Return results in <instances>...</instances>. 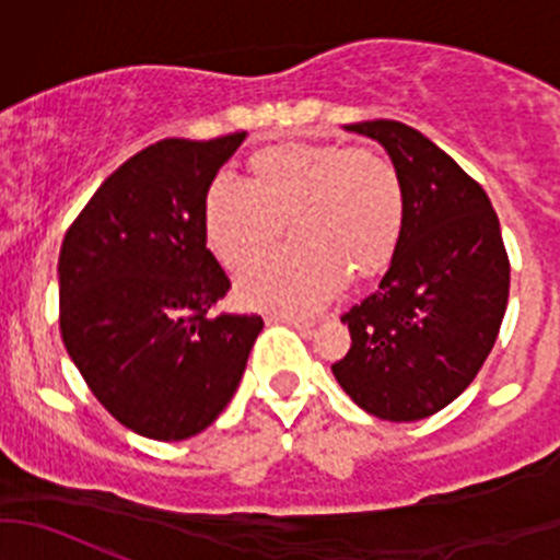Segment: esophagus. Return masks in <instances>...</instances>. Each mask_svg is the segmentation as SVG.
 I'll return each instance as SVG.
<instances>
[{
  "mask_svg": "<svg viewBox=\"0 0 560 560\" xmlns=\"http://www.w3.org/2000/svg\"><path fill=\"white\" fill-rule=\"evenodd\" d=\"M268 322L270 325H290V327H295V330H301V332H308L312 330V325L314 322L312 319H301V316H287V314H270L268 316Z\"/></svg>",
  "mask_w": 560,
  "mask_h": 560,
  "instance_id": "1",
  "label": "esophagus"
}]
</instances>
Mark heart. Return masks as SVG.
<instances>
[{
    "mask_svg": "<svg viewBox=\"0 0 560 560\" xmlns=\"http://www.w3.org/2000/svg\"><path fill=\"white\" fill-rule=\"evenodd\" d=\"M252 180L217 175L202 200V230L228 270H244L284 233L295 244L248 268L238 295L248 306L306 314L347 281L374 279L393 262L406 219L395 165L341 143H279L254 151Z\"/></svg>",
    "mask_w": 560,
    "mask_h": 560,
    "instance_id": "1",
    "label": "heart"
}]
</instances>
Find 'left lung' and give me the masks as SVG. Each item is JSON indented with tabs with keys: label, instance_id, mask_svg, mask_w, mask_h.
<instances>
[{
	"label": "left lung",
	"instance_id": "8db88e82",
	"mask_svg": "<svg viewBox=\"0 0 560 560\" xmlns=\"http://www.w3.org/2000/svg\"><path fill=\"white\" fill-rule=\"evenodd\" d=\"M347 129L387 149L406 219L380 290L341 316L352 347L332 374L369 415L422 420L453 404L488 360L510 298V257L490 197L425 135L389 118Z\"/></svg>",
	"mask_w": 560,
	"mask_h": 560
}]
</instances>
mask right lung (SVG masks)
Instances as JSON below:
<instances>
[{"mask_svg": "<svg viewBox=\"0 0 560 560\" xmlns=\"http://www.w3.org/2000/svg\"><path fill=\"white\" fill-rule=\"evenodd\" d=\"M244 138H167L138 151L61 244V341L94 398L145 439L206 431L262 330L257 314H213L230 279L202 230L206 189Z\"/></svg>", "mask_w": 560, "mask_h": 560, "instance_id": "obj_1", "label": "right lung"}]
</instances>
